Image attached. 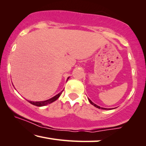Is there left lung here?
Listing matches in <instances>:
<instances>
[{
    "label": "left lung",
    "instance_id": "1",
    "mask_svg": "<svg viewBox=\"0 0 146 146\" xmlns=\"http://www.w3.org/2000/svg\"><path fill=\"white\" fill-rule=\"evenodd\" d=\"M88 100H89V102H90V103H91V104L92 105H93V106H95L96 108H99V109H102V110H111V109H112V108H111H111H102V107H101V108H100V106H97V105H96V104H95V103H93V102H92V101H91V100L90 99H89V98H88Z\"/></svg>",
    "mask_w": 146,
    "mask_h": 146
}]
</instances>
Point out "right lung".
Instances as JSON below:
<instances>
[{
  "instance_id": "right-lung-1",
  "label": "right lung",
  "mask_w": 146,
  "mask_h": 146,
  "mask_svg": "<svg viewBox=\"0 0 146 146\" xmlns=\"http://www.w3.org/2000/svg\"><path fill=\"white\" fill-rule=\"evenodd\" d=\"M69 78H68V79ZM62 93V91L60 92V93H59V94H57V95H55V96H53V97H52L51 98H50V99L47 100H44V101H39V102H33V101H29V102H30L31 104H32L33 105H35V106H46V105L47 104H50V103L53 102L55 101L59 97V96H60V95H61Z\"/></svg>"
}]
</instances>
